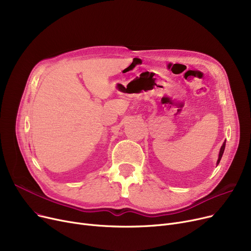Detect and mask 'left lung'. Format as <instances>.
I'll return each mask as SVG.
<instances>
[{
	"instance_id": "obj_1",
	"label": "left lung",
	"mask_w": 251,
	"mask_h": 251,
	"mask_svg": "<svg viewBox=\"0 0 251 251\" xmlns=\"http://www.w3.org/2000/svg\"><path fill=\"white\" fill-rule=\"evenodd\" d=\"M225 147H226V140L224 141L223 146L221 147V150H220V152H219V157H218V161H217V166L219 165V163H220V161H221V159H222L223 153H224V151H225Z\"/></svg>"
}]
</instances>
